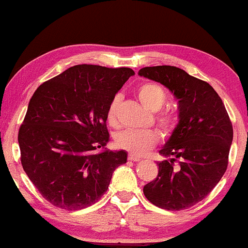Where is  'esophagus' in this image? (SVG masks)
Segmentation results:
<instances>
[{
  "label": "esophagus",
  "instance_id": "obj_1",
  "mask_svg": "<svg viewBox=\"0 0 248 248\" xmlns=\"http://www.w3.org/2000/svg\"><path fill=\"white\" fill-rule=\"evenodd\" d=\"M128 160L133 161V162H140L141 158L139 157V156L134 155V154H129V155H128Z\"/></svg>",
  "mask_w": 248,
  "mask_h": 248
}]
</instances>
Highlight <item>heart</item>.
Returning a JSON list of instances; mask_svg holds the SVG:
<instances>
[{"instance_id":"b5f03b06","label":"heart","mask_w":248,"mask_h":248,"mask_svg":"<svg viewBox=\"0 0 248 248\" xmlns=\"http://www.w3.org/2000/svg\"><path fill=\"white\" fill-rule=\"evenodd\" d=\"M138 96L144 107L150 112L160 110L167 100L166 91L155 82H146L141 85L138 90ZM120 105V96L116 95L112 99L107 108V121L112 126L118 124V108ZM158 124L166 134H170L176 126L175 114L172 113H162L157 116ZM160 138L155 130H124L116 136V144L121 149L134 154V155H144L156 146Z\"/></svg>"}]
</instances>
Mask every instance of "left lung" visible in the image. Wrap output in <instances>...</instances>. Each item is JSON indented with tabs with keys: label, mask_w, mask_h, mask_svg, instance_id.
Masks as SVG:
<instances>
[{
	"label": "left lung",
	"mask_w": 248,
	"mask_h": 248,
	"mask_svg": "<svg viewBox=\"0 0 248 248\" xmlns=\"http://www.w3.org/2000/svg\"><path fill=\"white\" fill-rule=\"evenodd\" d=\"M139 76L169 88L178 100V124L161 148L157 177L144 186L154 205L169 211L203 201L226 171L233 128L211 85L176 66L143 67Z\"/></svg>",
	"instance_id": "obj_1"
}]
</instances>
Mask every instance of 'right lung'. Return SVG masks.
Returning <instances> with one entry per match:
<instances>
[{
    "label": "right lung",
    "mask_w": 248,
    "mask_h": 248,
    "mask_svg": "<svg viewBox=\"0 0 248 248\" xmlns=\"http://www.w3.org/2000/svg\"><path fill=\"white\" fill-rule=\"evenodd\" d=\"M134 75L129 67L76 65L33 93L18 132L21 162L52 205L70 211L93 205L127 162L124 150L106 148L107 108Z\"/></svg>",
    "instance_id": "obj_1"
}]
</instances>
